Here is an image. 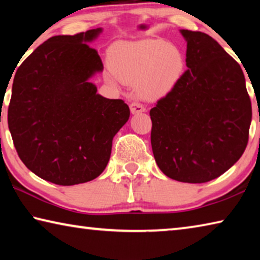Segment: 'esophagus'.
Returning <instances> with one entry per match:
<instances>
[{
    "mask_svg": "<svg viewBox=\"0 0 260 260\" xmlns=\"http://www.w3.org/2000/svg\"><path fill=\"white\" fill-rule=\"evenodd\" d=\"M129 109H131V112L132 113H141V112H144L146 111V108L143 107L142 104L139 103V102H133L129 104Z\"/></svg>",
    "mask_w": 260,
    "mask_h": 260,
    "instance_id": "34e87169",
    "label": "esophagus"
}]
</instances>
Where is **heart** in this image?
I'll return each instance as SVG.
<instances>
[{"label":"heart","mask_w":260,"mask_h":260,"mask_svg":"<svg viewBox=\"0 0 260 260\" xmlns=\"http://www.w3.org/2000/svg\"><path fill=\"white\" fill-rule=\"evenodd\" d=\"M112 83L135 85L141 98L160 99L169 94L182 76L184 59L177 46L161 39L146 38L114 43L109 51Z\"/></svg>","instance_id":"b5f03b06"}]
</instances>
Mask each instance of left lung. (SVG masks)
Segmentation results:
<instances>
[{
  "mask_svg": "<svg viewBox=\"0 0 260 260\" xmlns=\"http://www.w3.org/2000/svg\"><path fill=\"white\" fill-rule=\"evenodd\" d=\"M187 70L150 110L151 147L158 167L180 182L220 177L243 155L251 102L239 64L202 32L180 29Z\"/></svg>",
  "mask_w": 260,
  "mask_h": 260,
  "instance_id": "1",
  "label": "left lung"
}]
</instances>
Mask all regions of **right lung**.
<instances>
[{
	"label": "right lung",
	"mask_w": 260,
	"mask_h": 260,
	"mask_svg": "<svg viewBox=\"0 0 260 260\" xmlns=\"http://www.w3.org/2000/svg\"><path fill=\"white\" fill-rule=\"evenodd\" d=\"M102 32L48 39L15 74L8 110L15 148L29 171L51 183L73 186L98 178L114 135L129 118L124 101L103 98L90 82L103 71L89 47Z\"/></svg>",
	"instance_id": "add662e5"
}]
</instances>
